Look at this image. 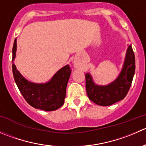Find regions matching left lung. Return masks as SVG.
Instances as JSON below:
<instances>
[{
	"instance_id": "obj_1",
	"label": "left lung",
	"mask_w": 146,
	"mask_h": 146,
	"mask_svg": "<svg viewBox=\"0 0 146 146\" xmlns=\"http://www.w3.org/2000/svg\"><path fill=\"white\" fill-rule=\"evenodd\" d=\"M135 68L134 53L130 45L121 71L114 81L107 85H98L93 82L90 73L85 74L86 91L89 99L100 106H110L123 100L130 89Z\"/></svg>"
}]
</instances>
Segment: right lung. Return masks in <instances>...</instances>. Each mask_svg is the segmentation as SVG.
<instances>
[{
	"label": "right lung",
	"mask_w": 146,
	"mask_h": 146,
	"mask_svg": "<svg viewBox=\"0 0 146 146\" xmlns=\"http://www.w3.org/2000/svg\"><path fill=\"white\" fill-rule=\"evenodd\" d=\"M17 50V40L13 47V73L23 98L28 104L36 109L44 111L58 110L64 103L66 86L71 73L69 65H66L56 72L52 78L46 83H34L26 80L16 68L14 64Z\"/></svg>",
	"instance_id": "obj_1"
}]
</instances>
